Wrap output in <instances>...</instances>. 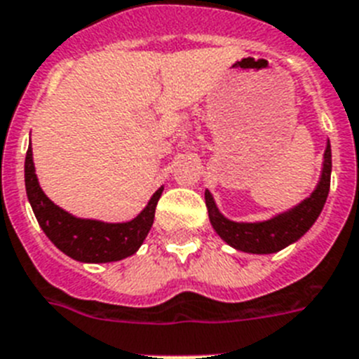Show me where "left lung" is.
Segmentation results:
<instances>
[{"instance_id": "8db88e82", "label": "left lung", "mask_w": 359, "mask_h": 359, "mask_svg": "<svg viewBox=\"0 0 359 359\" xmlns=\"http://www.w3.org/2000/svg\"><path fill=\"white\" fill-rule=\"evenodd\" d=\"M330 173H332V153L330 142L327 140V147L323 153V168L319 175L318 184L314 191L299 204L279 212L270 219L255 222H237L224 217L217 206L215 198L210 189L204 191L206 198L208 215L213 230L226 245L231 248L245 252V254H276L279 250L294 245L296 241L305 236L318 221L319 213L327 203L328 189H330Z\"/></svg>"}]
</instances>
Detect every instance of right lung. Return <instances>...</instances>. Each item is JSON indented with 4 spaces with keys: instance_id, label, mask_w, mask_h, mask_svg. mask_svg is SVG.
Wrapping results in <instances>:
<instances>
[{
    "instance_id": "obj_1",
    "label": "right lung",
    "mask_w": 359,
    "mask_h": 359,
    "mask_svg": "<svg viewBox=\"0 0 359 359\" xmlns=\"http://www.w3.org/2000/svg\"><path fill=\"white\" fill-rule=\"evenodd\" d=\"M25 189L38 224L60 252L80 263H113L137 254L155 219V208L164 186L156 189L146 208L135 219L126 222H105L83 219L65 212L43 194L36 177L32 147L25 156Z\"/></svg>"
}]
</instances>
